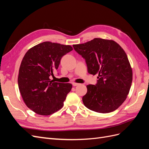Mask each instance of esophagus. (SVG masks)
<instances>
[{
  "instance_id": "34e87169",
  "label": "esophagus",
  "mask_w": 149,
  "mask_h": 149,
  "mask_svg": "<svg viewBox=\"0 0 149 149\" xmlns=\"http://www.w3.org/2000/svg\"><path fill=\"white\" fill-rule=\"evenodd\" d=\"M72 84H73V86H78L79 84V83H72Z\"/></svg>"
}]
</instances>
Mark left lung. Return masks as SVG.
Instances as JSON below:
<instances>
[{"mask_svg": "<svg viewBox=\"0 0 149 149\" xmlns=\"http://www.w3.org/2000/svg\"><path fill=\"white\" fill-rule=\"evenodd\" d=\"M73 46L85 59L88 73L98 75L96 85L86 86L84 105L100 113L116 110L127 98L132 81V68L124 49L114 40L99 38Z\"/></svg>", "mask_w": 149, "mask_h": 149, "instance_id": "left-lung-1", "label": "left lung"}]
</instances>
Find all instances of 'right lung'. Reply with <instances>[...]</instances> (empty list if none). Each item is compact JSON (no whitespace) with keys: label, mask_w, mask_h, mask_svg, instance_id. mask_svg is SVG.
Wrapping results in <instances>:
<instances>
[{"label":"right lung","mask_w":149,"mask_h":149,"mask_svg":"<svg viewBox=\"0 0 149 149\" xmlns=\"http://www.w3.org/2000/svg\"><path fill=\"white\" fill-rule=\"evenodd\" d=\"M70 45L45 42L29 49L22 59L18 84L22 99L35 113L48 116L60 110L72 88L70 83L50 79Z\"/></svg>","instance_id":"right-lung-1"}]
</instances>
